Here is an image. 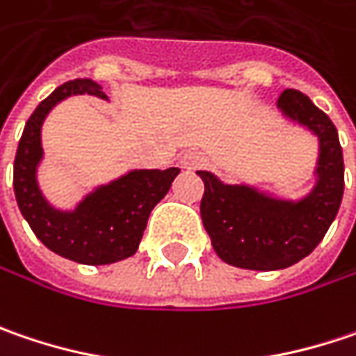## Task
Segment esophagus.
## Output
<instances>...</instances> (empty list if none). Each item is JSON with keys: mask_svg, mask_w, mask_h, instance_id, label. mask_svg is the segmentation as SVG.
<instances>
[{"mask_svg": "<svg viewBox=\"0 0 356 356\" xmlns=\"http://www.w3.org/2000/svg\"><path fill=\"white\" fill-rule=\"evenodd\" d=\"M180 166L184 170H198L204 166V156H200L198 152H186L180 158Z\"/></svg>", "mask_w": 356, "mask_h": 356, "instance_id": "34e87169", "label": "esophagus"}]
</instances>
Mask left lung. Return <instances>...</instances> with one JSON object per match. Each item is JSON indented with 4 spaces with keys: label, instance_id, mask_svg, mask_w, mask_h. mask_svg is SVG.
I'll list each match as a JSON object with an SVG mask.
<instances>
[{
    "label": "left lung",
    "instance_id": "left-lung-1",
    "mask_svg": "<svg viewBox=\"0 0 356 356\" xmlns=\"http://www.w3.org/2000/svg\"><path fill=\"white\" fill-rule=\"evenodd\" d=\"M278 106L321 140L318 184L298 202H276L246 186H226L208 172L200 216L216 254L224 262L250 270H280L309 257L325 238L345 192V162L339 132L309 96L286 88Z\"/></svg>",
    "mask_w": 356,
    "mask_h": 356
}]
</instances>
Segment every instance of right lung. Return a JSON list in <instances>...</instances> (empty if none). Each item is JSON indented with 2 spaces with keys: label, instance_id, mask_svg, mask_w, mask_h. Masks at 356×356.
Returning a JSON list of instances; mask_svg holds the SVG:
<instances>
[{
  "label": "right lung",
  "instance_id": "obj_1",
  "mask_svg": "<svg viewBox=\"0 0 356 356\" xmlns=\"http://www.w3.org/2000/svg\"><path fill=\"white\" fill-rule=\"evenodd\" d=\"M72 94L106 98L98 81L78 78L56 88L33 110L15 152L13 192L33 234L51 252L80 264H110L138 250L152 208L168 194L180 168L136 170L90 194L74 212L54 210L35 182L42 160V124L47 112Z\"/></svg>",
  "mask_w": 356,
  "mask_h": 356
}]
</instances>
